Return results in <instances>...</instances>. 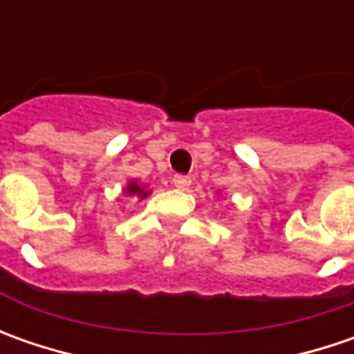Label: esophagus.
<instances>
[{"label": "esophagus", "mask_w": 354, "mask_h": 354, "mask_svg": "<svg viewBox=\"0 0 354 354\" xmlns=\"http://www.w3.org/2000/svg\"><path fill=\"white\" fill-rule=\"evenodd\" d=\"M173 185L177 187V189H189V185H191V177L189 175H175L173 177Z\"/></svg>", "instance_id": "esophagus-1"}]
</instances>
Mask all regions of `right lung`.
Segmentation results:
<instances>
[{"instance_id":"add662e5","label":"right lung","mask_w":354,"mask_h":354,"mask_svg":"<svg viewBox=\"0 0 354 354\" xmlns=\"http://www.w3.org/2000/svg\"><path fill=\"white\" fill-rule=\"evenodd\" d=\"M124 193H126V195H133V197H140V198H145L147 195H151V191H149L145 185L138 183V181H129Z\"/></svg>"}]
</instances>
